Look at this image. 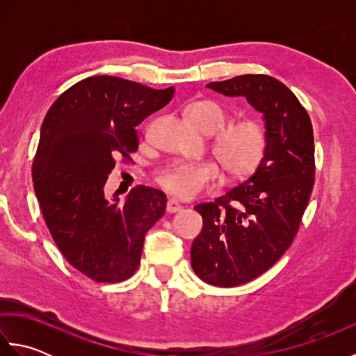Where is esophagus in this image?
<instances>
[{"mask_svg":"<svg viewBox=\"0 0 356 356\" xmlns=\"http://www.w3.org/2000/svg\"><path fill=\"white\" fill-rule=\"evenodd\" d=\"M180 209H182V205H180L176 199H168V202H166V211H168L170 214L177 213Z\"/></svg>","mask_w":356,"mask_h":356,"instance_id":"34e87169","label":"esophagus"}]
</instances>
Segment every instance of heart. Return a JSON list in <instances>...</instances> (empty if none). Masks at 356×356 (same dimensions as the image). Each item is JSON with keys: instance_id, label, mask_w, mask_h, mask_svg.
I'll return each instance as SVG.
<instances>
[{"instance_id": "b5f03b06", "label": "heart", "mask_w": 356, "mask_h": 356, "mask_svg": "<svg viewBox=\"0 0 356 356\" xmlns=\"http://www.w3.org/2000/svg\"><path fill=\"white\" fill-rule=\"evenodd\" d=\"M185 116L193 125L205 133H214L226 124L228 113L213 99H199L186 105ZM269 138L264 124L255 119H245L225 127L217 133L213 153L229 180L246 179L260 168L268 153ZM220 170L213 162H176L157 176L163 190L180 199L195 195L214 188Z\"/></svg>"}]
</instances>
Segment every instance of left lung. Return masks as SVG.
Listing matches in <instances>:
<instances>
[{"label": "left lung", "mask_w": 356, "mask_h": 356, "mask_svg": "<svg viewBox=\"0 0 356 356\" xmlns=\"http://www.w3.org/2000/svg\"><path fill=\"white\" fill-rule=\"evenodd\" d=\"M225 96H243L263 113L269 145L251 177L194 209L203 228L191 248V266L203 282L245 284L280 260L297 236L315 182L312 122L289 88L268 74L209 82Z\"/></svg>", "instance_id": "1"}]
</instances>
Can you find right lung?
Masks as SVG:
<instances>
[{
    "label": "right lung",
    "mask_w": 356,
    "mask_h": 356,
    "mask_svg": "<svg viewBox=\"0 0 356 356\" xmlns=\"http://www.w3.org/2000/svg\"><path fill=\"white\" fill-rule=\"evenodd\" d=\"M116 76H90L53 102L33 159V188L45 225L74 269L97 283L130 278L147 231L165 213L166 195L139 185L124 203L105 197L116 159L138 151L136 127L172 99Z\"/></svg>",
    "instance_id": "right-lung-1"
}]
</instances>
